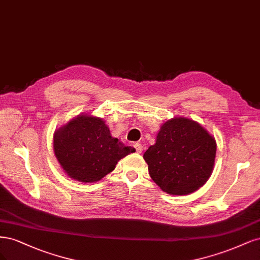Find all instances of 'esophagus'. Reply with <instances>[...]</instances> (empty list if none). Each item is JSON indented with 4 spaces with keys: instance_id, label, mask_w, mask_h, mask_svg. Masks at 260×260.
I'll return each instance as SVG.
<instances>
[{
    "instance_id": "esophagus-1",
    "label": "esophagus",
    "mask_w": 260,
    "mask_h": 260,
    "mask_svg": "<svg viewBox=\"0 0 260 260\" xmlns=\"http://www.w3.org/2000/svg\"><path fill=\"white\" fill-rule=\"evenodd\" d=\"M133 146H134V148L136 149V152H137V153H141V151H142V145H141V144H138V142H135V144H134Z\"/></svg>"
}]
</instances>
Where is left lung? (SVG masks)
<instances>
[{"mask_svg":"<svg viewBox=\"0 0 260 260\" xmlns=\"http://www.w3.org/2000/svg\"><path fill=\"white\" fill-rule=\"evenodd\" d=\"M215 156V138L185 116L164 122L155 144L144 153L150 177L173 196H187L204 186L213 173Z\"/></svg>","mask_w":260,"mask_h":260,"instance_id":"obj_1","label":"left lung"}]
</instances>
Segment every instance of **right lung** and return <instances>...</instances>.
Here are the masks:
<instances>
[{"label":"right lung","instance_id":"1","mask_svg":"<svg viewBox=\"0 0 260 260\" xmlns=\"http://www.w3.org/2000/svg\"><path fill=\"white\" fill-rule=\"evenodd\" d=\"M53 148L62 171L83 183L103 179L121 158L135 151L112 137L102 118L85 113L74 116L55 131Z\"/></svg>","mask_w":260,"mask_h":260}]
</instances>
